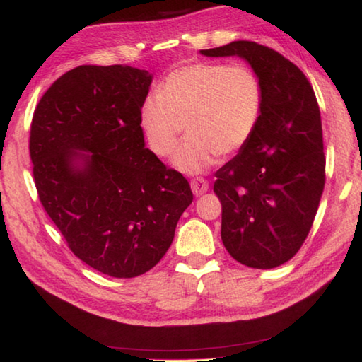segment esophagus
<instances>
[{
    "label": "esophagus",
    "mask_w": 362,
    "mask_h": 362,
    "mask_svg": "<svg viewBox=\"0 0 362 362\" xmlns=\"http://www.w3.org/2000/svg\"><path fill=\"white\" fill-rule=\"evenodd\" d=\"M190 185H192V192L197 194V197H199V194H204L209 190V183H208V180L203 179V177H197V179H193Z\"/></svg>",
    "instance_id": "1"
}]
</instances>
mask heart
Listing matches in <instances>:
<instances>
[{
  "label": "heart",
  "instance_id": "b5f03b06",
  "mask_svg": "<svg viewBox=\"0 0 362 362\" xmlns=\"http://www.w3.org/2000/svg\"><path fill=\"white\" fill-rule=\"evenodd\" d=\"M264 107L261 78L246 64L193 62L164 77L158 95L141 103L140 122L151 151L168 156L185 127L172 163L199 174L251 140Z\"/></svg>",
  "mask_w": 362,
  "mask_h": 362
}]
</instances>
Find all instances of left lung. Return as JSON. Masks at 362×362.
I'll use <instances>...</instances> for the list:
<instances>
[{
	"mask_svg": "<svg viewBox=\"0 0 362 362\" xmlns=\"http://www.w3.org/2000/svg\"><path fill=\"white\" fill-rule=\"evenodd\" d=\"M202 54L243 57L261 78L259 125L216 172L214 193L222 204L221 237L228 255L248 267H277L305 243L324 192L317 100L301 69L264 45L240 40Z\"/></svg>",
	"mask_w": 362,
	"mask_h": 362,
	"instance_id": "1",
	"label": "left lung"
}]
</instances>
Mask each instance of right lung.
Listing matches in <instances>:
<instances>
[{
	"instance_id": "1",
	"label": "right lung",
	"mask_w": 362,
	"mask_h": 362,
	"mask_svg": "<svg viewBox=\"0 0 362 362\" xmlns=\"http://www.w3.org/2000/svg\"><path fill=\"white\" fill-rule=\"evenodd\" d=\"M150 85L143 69L78 66L45 91L30 125L45 211L78 259L116 279L156 266L193 202L185 177L145 148L140 107Z\"/></svg>"
}]
</instances>
